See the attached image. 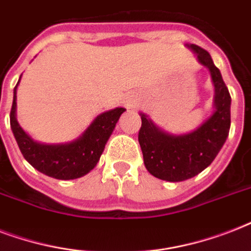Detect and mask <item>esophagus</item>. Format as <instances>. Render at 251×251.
I'll use <instances>...</instances> for the list:
<instances>
[{"label":"esophagus","instance_id":"34e87169","mask_svg":"<svg viewBox=\"0 0 251 251\" xmlns=\"http://www.w3.org/2000/svg\"><path fill=\"white\" fill-rule=\"evenodd\" d=\"M126 102H127V105H129V106H133L134 105V102L130 101V100H129V101H126Z\"/></svg>","mask_w":251,"mask_h":251}]
</instances>
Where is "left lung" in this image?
Instances as JSON below:
<instances>
[{
    "label": "left lung",
    "instance_id": "1",
    "mask_svg": "<svg viewBox=\"0 0 251 251\" xmlns=\"http://www.w3.org/2000/svg\"><path fill=\"white\" fill-rule=\"evenodd\" d=\"M211 73L215 87L214 113L194 131L182 135L165 133L145 113L138 134L143 161L156 178L179 182L199 175L214 161L226 143L230 127V95L210 53L195 44L187 45Z\"/></svg>",
    "mask_w": 251,
    "mask_h": 251
}]
</instances>
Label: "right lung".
Instances as JSON below:
<instances>
[{
	"label": "right lung",
	"mask_w": 251,
	"mask_h": 251,
	"mask_svg": "<svg viewBox=\"0 0 251 251\" xmlns=\"http://www.w3.org/2000/svg\"><path fill=\"white\" fill-rule=\"evenodd\" d=\"M18 83L14 88L10 126L25 160L39 172L57 179L79 178L92 171L125 108H114L99 114L75 141L62 145H44L33 141L18 124L15 117Z\"/></svg>",
	"instance_id": "1"
}]
</instances>
